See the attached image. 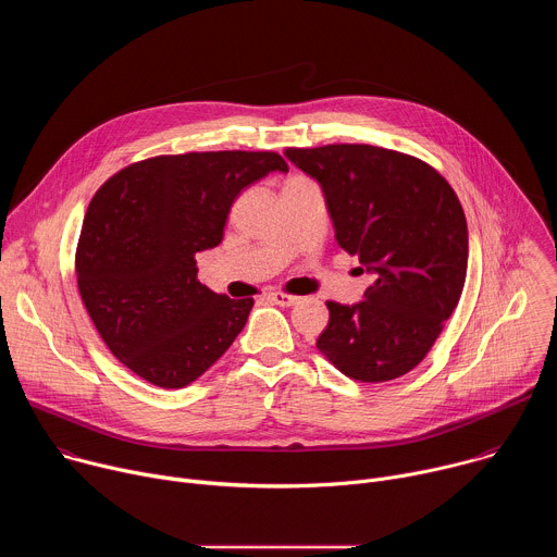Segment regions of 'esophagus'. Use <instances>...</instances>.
<instances>
[{"label":"esophagus","instance_id":"esophagus-1","mask_svg":"<svg viewBox=\"0 0 557 557\" xmlns=\"http://www.w3.org/2000/svg\"><path fill=\"white\" fill-rule=\"evenodd\" d=\"M269 299L273 301V304H277V306H295V304H299V297H295V295H286V293H271L269 295Z\"/></svg>","mask_w":557,"mask_h":557}]
</instances>
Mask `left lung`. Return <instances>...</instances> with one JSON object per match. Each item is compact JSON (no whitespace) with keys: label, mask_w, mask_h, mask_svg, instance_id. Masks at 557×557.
Wrapping results in <instances>:
<instances>
[{"label":"left lung","mask_w":557,"mask_h":557,"mask_svg":"<svg viewBox=\"0 0 557 557\" xmlns=\"http://www.w3.org/2000/svg\"><path fill=\"white\" fill-rule=\"evenodd\" d=\"M284 156L320 183L337 245L374 275L361 301H326L317 348L355 381L404 376L430 352L465 286L467 220L454 189L419 158L372 145Z\"/></svg>","instance_id":"8db88e82"}]
</instances>
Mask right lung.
Listing matches in <instances>:
<instances>
[{
  "label": "right lung",
  "instance_id": "obj_1",
  "mask_svg": "<svg viewBox=\"0 0 557 557\" xmlns=\"http://www.w3.org/2000/svg\"><path fill=\"white\" fill-rule=\"evenodd\" d=\"M271 172H288L275 151L156 156L95 194L76 247V284L101 339L134 374L185 387L240 335L253 299L200 284L196 253L222 243L235 198Z\"/></svg>",
  "mask_w": 557,
  "mask_h": 557
}]
</instances>
